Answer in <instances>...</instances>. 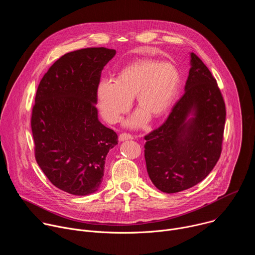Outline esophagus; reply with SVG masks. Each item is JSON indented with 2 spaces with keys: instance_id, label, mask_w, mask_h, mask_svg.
Wrapping results in <instances>:
<instances>
[{
  "instance_id": "obj_1",
  "label": "esophagus",
  "mask_w": 255,
  "mask_h": 255,
  "mask_svg": "<svg viewBox=\"0 0 255 255\" xmlns=\"http://www.w3.org/2000/svg\"><path fill=\"white\" fill-rule=\"evenodd\" d=\"M133 139V136L128 133H122L119 135V141H125V140H130Z\"/></svg>"
}]
</instances>
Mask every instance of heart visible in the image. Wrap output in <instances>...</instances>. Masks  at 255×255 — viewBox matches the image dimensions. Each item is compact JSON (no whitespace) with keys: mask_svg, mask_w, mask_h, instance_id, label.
I'll list each match as a JSON object with an SVG mask.
<instances>
[{"mask_svg":"<svg viewBox=\"0 0 255 255\" xmlns=\"http://www.w3.org/2000/svg\"><path fill=\"white\" fill-rule=\"evenodd\" d=\"M178 86L179 74L172 63L141 59L123 68L116 81L104 79L100 82L98 106L109 123H117L129 111L135 96L140 108L127 125L139 127L150 115L159 118L169 110Z\"/></svg>","mask_w":255,"mask_h":255,"instance_id":"obj_1","label":"heart"}]
</instances>
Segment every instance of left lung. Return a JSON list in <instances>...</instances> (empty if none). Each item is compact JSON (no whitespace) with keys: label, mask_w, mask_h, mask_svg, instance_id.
<instances>
[{"label":"left lung","mask_w":255,"mask_h":255,"mask_svg":"<svg viewBox=\"0 0 255 255\" xmlns=\"http://www.w3.org/2000/svg\"><path fill=\"white\" fill-rule=\"evenodd\" d=\"M225 103L209 68L191 53L185 94L157 129L144 137L148 175L161 192L173 194L202 181L219 160Z\"/></svg>","instance_id":"left-lung-1"}]
</instances>
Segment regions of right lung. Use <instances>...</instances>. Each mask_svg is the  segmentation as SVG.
I'll list each match as a JSON object with an SVG mask.
<instances>
[{"instance_id": "obj_1", "label": "right lung", "mask_w": 255, "mask_h": 255, "mask_svg": "<svg viewBox=\"0 0 255 255\" xmlns=\"http://www.w3.org/2000/svg\"><path fill=\"white\" fill-rule=\"evenodd\" d=\"M116 50L68 52L47 70L35 97L31 129L38 165L59 190L75 196L98 191L115 131L98 119L97 91L104 66Z\"/></svg>"}]
</instances>
